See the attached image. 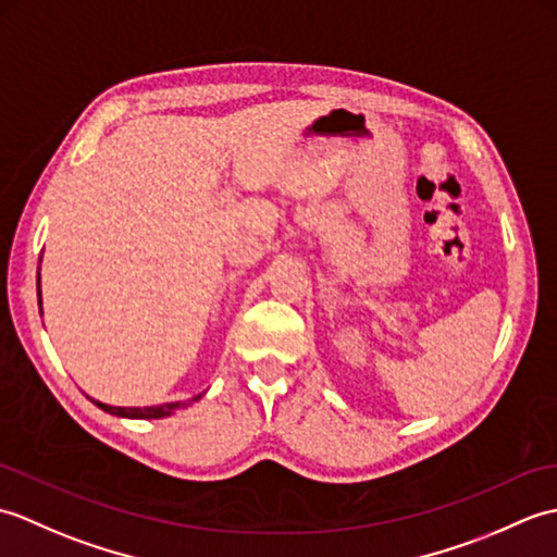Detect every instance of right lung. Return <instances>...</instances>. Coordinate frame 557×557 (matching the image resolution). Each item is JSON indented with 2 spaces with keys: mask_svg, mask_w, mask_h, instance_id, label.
<instances>
[{
  "mask_svg": "<svg viewBox=\"0 0 557 557\" xmlns=\"http://www.w3.org/2000/svg\"><path fill=\"white\" fill-rule=\"evenodd\" d=\"M38 304L40 301V272H38ZM200 399L194 397V399H186V401H170V405H158V407H110V405H102V401H96V405L108 411V413H114V417H126V419H164L170 417V413H174L176 409H184L188 407V401H196Z\"/></svg>",
  "mask_w": 557,
  "mask_h": 557,
  "instance_id": "obj_1",
  "label": "right lung"
}]
</instances>
